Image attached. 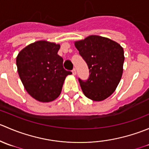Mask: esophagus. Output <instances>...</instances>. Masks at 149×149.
Masks as SVG:
<instances>
[{"label":"esophagus","mask_w":149,"mask_h":149,"mask_svg":"<svg viewBox=\"0 0 149 149\" xmlns=\"http://www.w3.org/2000/svg\"><path fill=\"white\" fill-rule=\"evenodd\" d=\"M72 73H73V75H76V70L75 68L73 69V70H72Z\"/></svg>","instance_id":"obj_1"}]
</instances>
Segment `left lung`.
<instances>
[{"label": "left lung", "mask_w": 149, "mask_h": 149, "mask_svg": "<svg viewBox=\"0 0 149 149\" xmlns=\"http://www.w3.org/2000/svg\"><path fill=\"white\" fill-rule=\"evenodd\" d=\"M74 44L89 69L87 80L79 79L84 95L93 101H102L115 91L120 81L123 48L110 39L97 35L88 36Z\"/></svg>", "instance_id": "8db88e82"}]
</instances>
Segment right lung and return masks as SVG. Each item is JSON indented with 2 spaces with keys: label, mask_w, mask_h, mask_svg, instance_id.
I'll return each mask as SVG.
<instances>
[{
  "label": "right lung",
  "mask_w": 149,
  "mask_h": 149,
  "mask_svg": "<svg viewBox=\"0 0 149 149\" xmlns=\"http://www.w3.org/2000/svg\"><path fill=\"white\" fill-rule=\"evenodd\" d=\"M60 45L40 40L29 45L16 58L18 73L30 96L42 102H49L61 94L64 81L72 74L63 66L58 55Z\"/></svg>",
  "instance_id": "add662e5"
}]
</instances>
